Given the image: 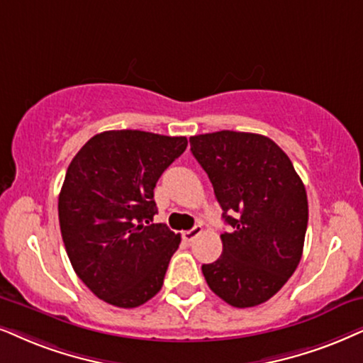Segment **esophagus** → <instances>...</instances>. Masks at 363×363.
<instances>
[{"instance_id":"obj_1","label":"esophagus","mask_w":363,"mask_h":363,"mask_svg":"<svg viewBox=\"0 0 363 363\" xmlns=\"http://www.w3.org/2000/svg\"><path fill=\"white\" fill-rule=\"evenodd\" d=\"M201 233H203V228H201V226H194L192 229H189V231L182 233V240H184L186 242H192V241L196 240L197 236L201 235Z\"/></svg>"}]
</instances>
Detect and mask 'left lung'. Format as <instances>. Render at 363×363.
<instances>
[{"label": "left lung", "instance_id": "1", "mask_svg": "<svg viewBox=\"0 0 363 363\" xmlns=\"http://www.w3.org/2000/svg\"><path fill=\"white\" fill-rule=\"evenodd\" d=\"M224 223L223 255L203 264L209 288L236 308L268 301L303 253L308 199L290 157L268 137L221 130L189 139Z\"/></svg>", "mask_w": 363, "mask_h": 363}]
</instances>
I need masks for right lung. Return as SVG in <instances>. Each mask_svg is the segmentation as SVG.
Wrapping results in <instances>:
<instances>
[{
	"instance_id": "1",
	"label": "right lung",
	"mask_w": 363,
	"mask_h": 363,
	"mask_svg": "<svg viewBox=\"0 0 363 363\" xmlns=\"http://www.w3.org/2000/svg\"><path fill=\"white\" fill-rule=\"evenodd\" d=\"M186 147V137L107 130L72 159L60 229L77 277L100 300L135 308L162 288L181 236L149 223L157 213L154 187Z\"/></svg>"
}]
</instances>
